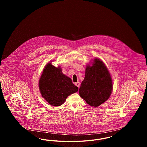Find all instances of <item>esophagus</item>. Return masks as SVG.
<instances>
[{
	"instance_id": "esophagus-1",
	"label": "esophagus",
	"mask_w": 147,
	"mask_h": 147,
	"mask_svg": "<svg viewBox=\"0 0 147 147\" xmlns=\"http://www.w3.org/2000/svg\"><path fill=\"white\" fill-rule=\"evenodd\" d=\"M75 85L77 86H78V88H79V86H80V82H77V83H75Z\"/></svg>"
}]
</instances>
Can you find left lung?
<instances>
[{
    "instance_id": "left-lung-1",
    "label": "left lung",
    "mask_w": 147,
    "mask_h": 147,
    "mask_svg": "<svg viewBox=\"0 0 147 147\" xmlns=\"http://www.w3.org/2000/svg\"><path fill=\"white\" fill-rule=\"evenodd\" d=\"M111 75L104 63L94 59L92 65H86L85 74L79 90V95L88 104L96 107L110 98L112 90Z\"/></svg>"
}]
</instances>
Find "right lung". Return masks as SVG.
I'll list each match as a JSON object with an SVG mask.
<instances>
[{
    "label": "right lung",
    "instance_id": "obj_1",
    "mask_svg": "<svg viewBox=\"0 0 147 147\" xmlns=\"http://www.w3.org/2000/svg\"><path fill=\"white\" fill-rule=\"evenodd\" d=\"M38 86L42 97L54 106L62 105L69 95L78 91L70 78L63 74L62 68L51 62L45 67Z\"/></svg>",
    "mask_w": 147,
    "mask_h": 147
}]
</instances>
